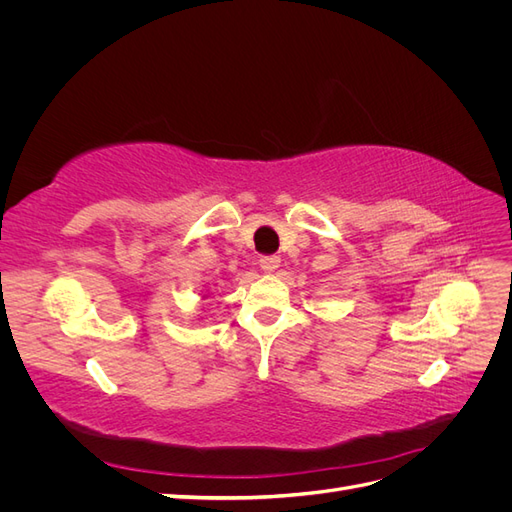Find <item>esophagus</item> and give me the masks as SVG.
<instances>
[{
  "mask_svg": "<svg viewBox=\"0 0 512 512\" xmlns=\"http://www.w3.org/2000/svg\"><path fill=\"white\" fill-rule=\"evenodd\" d=\"M280 256H262L260 258V269L265 271V273H273V271H277L280 269Z\"/></svg>",
  "mask_w": 512,
  "mask_h": 512,
  "instance_id": "obj_1",
  "label": "esophagus"
}]
</instances>
